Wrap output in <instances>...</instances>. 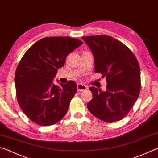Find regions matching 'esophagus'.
<instances>
[{
    "label": "esophagus",
    "instance_id": "34e87169",
    "mask_svg": "<svg viewBox=\"0 0 158 158\" xmlns=\"http://www.w3.org/2000/svg\"><path fill=\"white\" fill-rule=\"evenodd\" d=\"M88 89V87L86 85H85L82 84H77V90L79 92H81V91H84V90H86Z\"/></svg>",
    "mask_w": 158,
    "mask_h": 158
}]
</instances>
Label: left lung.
Listing matches in <instances>:
<instances>
[{
    "instance_id": "obj_1",
    "label": "left lung",
    "mask_w": 158,
    "mask_h": 158,
    "mask_svg": "<svg viewBox=\"0 0 158 158\" xmlns=\"http://www.w3.org/2000/svg\"><path fill=\"white\" fill-rule=\"evenodd\" d=\"M94 58V70L106 78V91L90 87L93 97L89 111L106 122L127 115L138 98L141 88L140 68L135 56L123 43L106 35L82 37Z\"/></svg>"
}]
</instances>
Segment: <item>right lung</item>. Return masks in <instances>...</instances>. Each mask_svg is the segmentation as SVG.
Returning <instances> with one entry per match:
<instances>
[{
    "label": "right lung",
    "mask_w": 158,
    "mask_h": 158,
    "mask_svg": "<svg viewBox=\"0 0 158 158\" xmlns=\"http://www.w3.org/2000/svg\"><path fill=\"white\" fill-rule=\"evenodd\" d=\"M82 44L68 36L45 37L23 56L15 73L16 97L23 112L34 123L53 125L65 115L77 84L69 81L58 86L52 80L68 54Z\"/></svg>",
    "instance_id": "1"
}]
</instances>
